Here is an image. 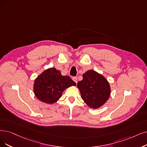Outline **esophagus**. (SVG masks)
<instances>
[{
	"mask_svg": "<svg viewBox=\"0 0 147 147\" xmlns=\"http://www.w3.org/2000/svg\"><path fill=\"white\" fill-rule=\"evenodd\" d=\"M72 80H73V81L75 82V83H77V82H78V80H77V77H73V78H72Z\"/></svg>",
	"mask_w": 147,
	"mask_h": 147,
	"instance_id": "esophagus-1",
	"label": "esophagus"
}]
</instances>
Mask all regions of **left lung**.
Here are the masks:
<instances>
[{
    "mask_svg": "<svg viewBox=\"0 0 147 147\" xmlns=\"http://www.w3.org/2000/svg\"><path fill=\"white\" fill-rule=\"evenodd\" d=\"M83 80L77 83L81 98L91 109H96L108 100L111 88L102 75L94 70H89L83 75Z\"/></svg>",
    "mask_w": 147,
    "mask_h": 147,
    "instance_id": "left-lung-1",
    "label": "left lung"
}]
</instances>
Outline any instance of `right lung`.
<instances>
[{
    "label": "right lung",
    "mask_w": 147,
    "mask_h": 147,
    "mask_svg": "<svg viewBox=\"0 0 147 147\" xmlns=\"http://www.w3.org/2000/svg\"><path fill=\"white\" fill-rule=\"evenodd\" d=\"M35 95L40 101L48 104L57 102L67 88L76 83L67 75L63 76L60 70L54 67L45 70L34 81Z\"/></svg>",
    "instance_id": "add662e5"
}]
</instances>
